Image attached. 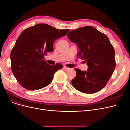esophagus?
Wrapping results in <instances>:
<instances>
[{
  "mask_svg": "<svg viewBox=\"0 0 130 130\" xmlns=\"http://www.w3.org/2000/svg\"><path fill=\"white\" fill-rule=\"evenodd\" d=\"M64 68L66 70H70V69H72V68L68 67H67V66H64Z\"/></svg>",
  "mask_w": 130,
  "mask_h": 130,
  "instance_id": "1",
  "label": "esophagus"
}]
</instances>
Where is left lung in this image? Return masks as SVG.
Wrapping results in <instances>:
<instances>
[{
  "label": "left lung",
  "instance_id": "1",
  "mask_svg": "<svg viewBox=\"0 0 130 130\" xmlns=\"http://www.w3.org/2000/svg\"><path fill=\"white\" fill-rule=\"evenodd\" d=\"M69 40L79 48L77 56L88 66L87 71L75 69L73 87L81 92L93 94L107 84L116 68L115 52L108 38L95 27L86 26L70 31Z\"/></svg>",
  "mask_w": 130,
  "mask_h": 130
}]
</instances>
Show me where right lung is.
<instances>
[{"label":"right lung","mask_w":130,"mask_h":130,"mask_svg":"<svg viewBox=\"0 0 130 130\" xmlns=\"http://www.w3.org/2000/svg\"><path fill=\"white\" fill-rule=\"evenodd\" d=\"M69 31L56 29L46 24H38L23 31L10 55L12 71L23 87L35 90L52 82L54 74L63 66L48 64L44 56L53 52L55 40Z\"/></svg>","instance_id":"obj_1"}]
</instances>
